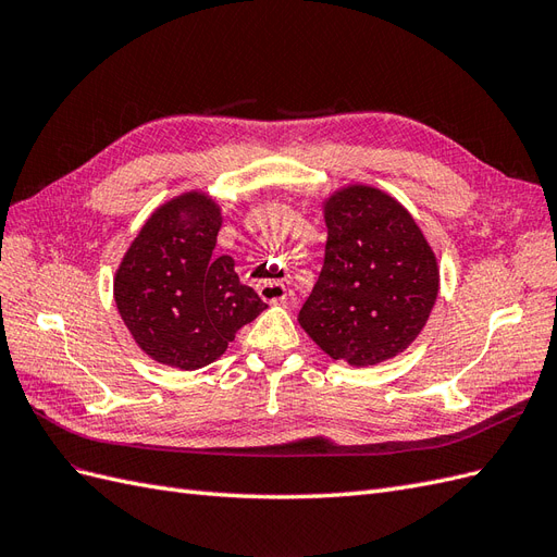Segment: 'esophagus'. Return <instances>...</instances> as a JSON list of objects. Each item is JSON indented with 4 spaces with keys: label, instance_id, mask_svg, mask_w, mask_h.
<instances>
[{
    "label": "esophagus",
    "instance_id": "esophagus-1",
    "mask_svg": "<svg viewBox=\"0 0 557 557\" xmlns=\"http://www.w3.org/2000/svg\"><path fill=\"white\" fill-rule=\"evenodd\" d=\"M259 296L265 300V304H282V300L289 296V292L282 282L268 280V282L259 284Z\"/></svg>",
    "mask_w": 557,
    "mask_h": 557
}]
</instances>
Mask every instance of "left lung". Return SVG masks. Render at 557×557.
Masks as SVG:
<instances>
[{
    "instance_id": "obj_1",
    "label": "left lung",
    "mask_w": 557,
    "mask_h": 557,
    "mask_svg": "<svg viewBox=\"0 0 557 557\" xmlns=\"http://www.w3.org/2000/svg\"><path fill=\"white\" fill-rule=\"evenodd\" d=\"M324 268L298 324L331 359L387 361L420 336L438 296V261L418 221L385 190L347 184L322 202Z\"/></svg>"
}]
</instances>
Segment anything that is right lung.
<instances>
[{"label":"right lung","mask_w":557,"mask_h":557,"mask_svg":"<svg viewBox=\"0 0 557 557\" xmlns=\"http://www.w3.org/2000/svg\"><path fill=\"white\" fill-rule=\"evenodd\" d=\"M221 221L210 194L186 190L153 210L116 268L121 320L141 352L165 367H208L268 308L231 257L212 253Z\"/></svg>","instance_id":"1"}]
</instances>
